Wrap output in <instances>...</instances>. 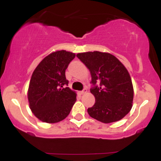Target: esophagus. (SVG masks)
Returning a JSON list of instances; mask_svg holds the SVG:
<instances>
[{
  "instance_id": "esophagus-1",
  "label": "esophagus",
  "mask_w": 161,
  "mask_h": 161,
  "mask_svg": "<svg viewBox=\"0 0 161 161\" xmlns=\"http://www.w3.org/2000/svg\"><path fill=\"white\" fill-rule=\"evenodd\" d=\"M86 93H87V88H84L82 92H80L81 95H85Z\"/></svg>"
}]
</instances>
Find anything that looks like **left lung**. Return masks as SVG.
I'll use <instances>...</instances> for the list:
<instances>
[{
	"mask_svg": "<svg viewBox=\"0 0 161 161\" xmlns=\"http://www.w3.org/2000/svg\"><path fill=\"white\" fill-rule=\"evenodd\" d=\"M76 57L89 69L95 103L88 108L91 117L104 123L120 120L132 107L134 90L128 70L110 53L88 51ZM96 84H100L97 86Z\"/></svg>",
	"mask_w": 161,
	"mask_h": 161,
	"instance_id": "obj_1",
	"label": "left lung"
}]
</instances>
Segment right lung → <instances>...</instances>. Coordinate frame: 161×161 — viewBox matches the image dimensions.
<instances>
[{
    "mask_svg": "<svg viewBox=\"0 0 161 161\" xmlns=\"http://www.w3.org/2000/svg\"><path fill=\"white\" fill-rule=\"evenodd\" d=\"M74 53L65 50L50 53L33 72L28 89L29 108L41 121L55 123L69 115L76 94L68 86L65 71Z\"/></svg>",
    "mask_w": 161,
    "mask_h": 161,
    "instance_id": "obj_1",
    "label": "right lung"
}]
</instances>
